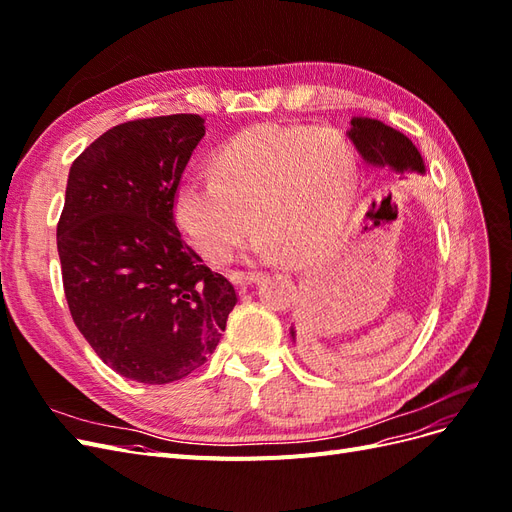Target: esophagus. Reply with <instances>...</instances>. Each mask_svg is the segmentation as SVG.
I'll list each match as a JSON object with an SVG mask.
<instances>
[{
	"label": "esophagus",
	"mask_w": 512,
	"mask_h": 512,
	"mask_svg": "<svg viewBox=\"0 0 512 512\" xmlns=\"http://www.w3.org/2000/svg\"><path fill=\"white\" fill-rule=\"evenodd\" d=\"M228 280L235 284V286H239V288H245V286H250V284H256L258 280H260V275L258 273H241V271H232L230 275H228Z\"/></svg>",
	"instance_id": "esophagus-1"
}]
</instances>
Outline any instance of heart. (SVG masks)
<instances>
[{
    "label": "heart",
    "mask_w": 512,
    "mask_h": 512,
    "mask_svg": "<svg viewBox=\"0 0 512 512\" xmlns=\"http://www.w3.org/2000/svg\"><path fill=\"white\" fill-rule=\"evenodd\" d=\"M213 177H185L173 218L213 265L235 254L252 220L260 260L312 256L342 230L356 188V160L333 128L262 126L232 138L211 160Z\"/></svg>",
    "instance_id": "1"
}]
</instances>
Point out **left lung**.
Masks as SVG:
<instances>
[{
  "label": "left lung",
  "instance_id": "left-lung-1",
  "mask_svg": "<svg viewBox=\"0 0 512 512\" xmlns=\"http://www.w3.org/2000/svg\"><path fill=\"white\" fill-rule=\"evenodd\" d=\"M346 134L356 147V151H359V156L371 166H389L395 173H408V170H414V173L421 175L425 173V162L418 149L412 145L410 138L378 119L352 117L350 130ZM303 333L307 331L303 329ZM290 335L294 339L297 333L290 329ZM316 359L320 369L335 371V365L320 350L316 354Z\"/></svg>",
  "mask_w": 512,
  "mask_h": 512
}]
</instances>
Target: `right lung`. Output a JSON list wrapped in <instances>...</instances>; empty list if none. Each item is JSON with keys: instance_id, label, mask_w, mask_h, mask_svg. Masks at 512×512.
Instances as JSON below:
<instances>
[{"instance_id": "add662e5", "label": "right lung", "mask_w": 512, "mask_h": 512, "mask_svg": "<svg viewBox=\"0 0 512 512\" xmlns=\"http://www.w3.org/2000/svg\"><path fill=\"white\" fill-rule=\"evenodd\" d=\"M205 136L200 115L136 119L70 166L57 224L76 327L119 376L181 380L220 344L237 292L181 239L173 194Z\"/></svg>"}]
</instances>
